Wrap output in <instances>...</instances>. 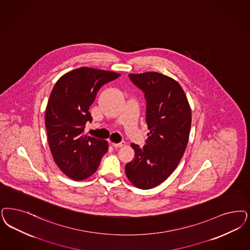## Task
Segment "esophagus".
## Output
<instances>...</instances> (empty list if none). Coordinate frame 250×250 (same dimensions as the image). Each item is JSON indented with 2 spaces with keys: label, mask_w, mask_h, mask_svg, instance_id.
<instances>
[{
  "label": "esophagus",
  "mask_w": 250,
  "mask_h": 250,
  "mask_svg": "<svg viewBox=\"0 0 250 250\" xmlns=\"http://www.w3.org/2000/svg\"><path fill=\"white\" fill-rule=\"evenodd\" d=\"M112 146L114 147H121L125 145V142H120V143H112Z\"/></svg>",
  "instance_id": "obj_1"
}]
</instances>
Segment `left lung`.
Here are the masks:
<instances>
[{
	"label": "left lung",
	"mask_w": 250,
	"mask_h": 250,
	"mask_svg": "<svg viewBox=\"0 0 250 250\" xmlns=\"http://www.w3.org/2000/svg\"><path fill=\"white\" fill-rule=\"evenodd\" d=\"M128 77L145 96L149 133L143 147L131 144L135 158L125 165V173L138 188L150 189L165 181L181 161L189 138L191 110L174 79L157 72Z\"/></svg>",
	"instance_id": "8db88e82"
}]
</instances>
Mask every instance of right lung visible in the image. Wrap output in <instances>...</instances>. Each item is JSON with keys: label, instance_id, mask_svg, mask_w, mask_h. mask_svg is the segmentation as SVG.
Segmentation results:
<instances>
[{"label": "right lung", "instance_id": "obj_1", "mask_svg": "<svg viewBox=\"0 0 250 250\" xmlns=\"http://www.w3.org/2000/svg\"><path fill=\"white\" fill-rule=\"evenodd\" d=\"M120 77L99 69L81 67L63 75L50 95L45 126L52 157L62 172L74 180H83L98 169L108 150L105 140L86 136L88 112L102 86Z\"/></svg>", "mask_w": 250, "mask_h": 250}]
</instances>
